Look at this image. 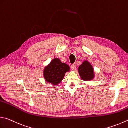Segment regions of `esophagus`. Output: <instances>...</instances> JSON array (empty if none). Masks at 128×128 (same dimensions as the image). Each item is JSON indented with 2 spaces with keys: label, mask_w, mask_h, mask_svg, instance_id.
<instances>
[{
  "label": "esophagus",
  "mask_w": 128,
  "mask_h": 128,
  "mask_svg": "<svg viewBox=\"0 0 128 128\" xmlns=\"http://www.w3.org/2000/svg\"><path fill=\"white\" fill-rule=\"evenodd\" d=\"M76 67V65L75 64H71V68H72V70H75Z\"/></svg>",
  "instance_id": "34e87169"
}]
</instances>
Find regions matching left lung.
<instances>
[{
	"instance_id": "obj_1",
	"label": "left lung",
	"mask_w": 128,
	"mask_h": 128,
	"mask_svg": "<svg viewBox=\"0 0 128 128\" xmlns=\"http://www.w3.org/2000/svg\"><path fill=\"white\" fill-rule=\"evenodd\" d=\"M78 72L81 78L83 80L89 81L94 78V69L88 61H84L78 67Z\"/></svg>"
}]
</instances>
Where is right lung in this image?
<instances>
[{
  "label": "right lung",
  "mask_w": 128,
  "mask_h": 128,
  "mask_svg": "<svg viewBox=\"0 0 128 128\" xmlns=\"http://www.w3.org/2000/svg\"><path fill=\"white\" fill-rule=\"evenodd\" d=\"M69 70L68 65L62 63L58 58H54L45 67L43 75L47 82L57 85L63 80L65 73Z\"/></svg>",
  "instance_id": "add662e5"
}]
</instances>
